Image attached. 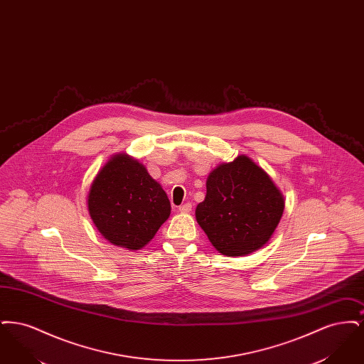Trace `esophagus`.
I'll return each instance as SVG.
<instances>
[{
  "instance_id": "obj_1",
  "label": "esophagus",
  "mask_w": 364,
  "mask_h": 364,
  "mask_svg": "<svg viewBox=\"0 0 364 364\" xmlns=\"http://www.w3.org/2000/svg\"><path fill=\"white\" fill-rule=\"evenodd\" d=\"M178 210L181 211V213H190L191 210H192V205L191 203H184V205H181Z\"/></svg>"
}]
</instances>
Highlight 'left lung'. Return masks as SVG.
I'll return each mask as SVG.
<instances>
[{
  "label": "left lung",
  "instance_id": "obj_1",
  "mask_svg": "<svg viewBox=\"0 0 364 364\" xmlns=\"http://www.w3.org/2000/svg\"><path fill=\"white\" fill-rule=\"evenodd\" d=\"M284 196L247 156L208 174L206 198L195 210L208 240L226 257H244L270 240L284 213Z\"/></svg>",
  "mask_w": 364,
  "mask_h": 364
}]
</instances>
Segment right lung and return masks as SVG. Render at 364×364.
Instances as JSON below:
<instances>
[{"label":"right lung","mask_w":364,"mask_h":364,"mask_svg":"<svg viewBox=\"0 0 364 364\" xmlns=\"http://www.w3.org/2000/svg\"><path fill=\"white\" fill-rule=\"evenodd\" d=\"M90 217L106 240L140 250L171 215L166 192L147 169L127 154L112 156L88 192Z\"/></svg>","instance_id":"add662e5"}]
</instances>
